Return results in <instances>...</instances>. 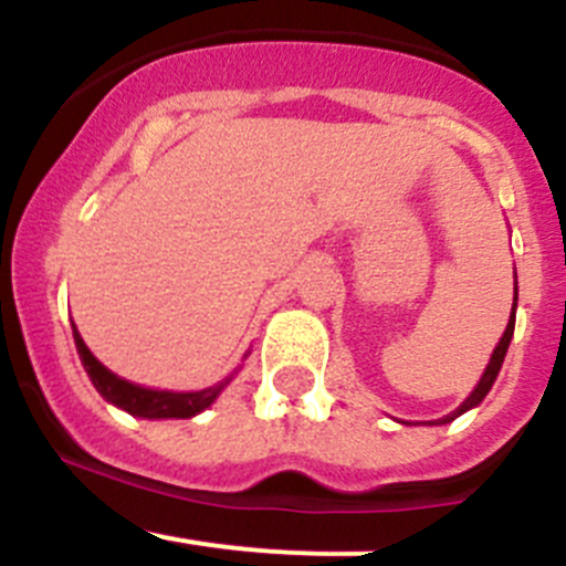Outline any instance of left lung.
Masks as SVG:
<instances>
[{"instance_id":"1","label":"left lung","mask_w":566,"mask_h":566,"mask_svg":"<svg viewBox=\"0 0 566 566\" xmlns=\"http://www.w3.org/2000/svg\"><path fill=\"white\" fill-rule=\"evenodd\" d=\"M515 307H517V281H515V302H512V316H510V324H506V329H504V335H501L499 346L493 348V357H491V363H488L485 373H482L480 384H476L474 392H471L469 398H465L463 403H460L455 411L447 413V417H441V419H436V422H430V424H447V422H452V419L460 417V413L469 411V409H474V406H480L482 400H485V395L491 392L493 381H496V376H499V370H501V363H504V357H506V348H510L512 332H515Z\"/></svg>"}]
</instances>
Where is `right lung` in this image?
Here are the masks:
<instances>
[{
	"mask_svg": "<svg viewBox=\"0 0 566 566\" xmlns=\"http://www.w3.org/2000/svg\"><path fill=\"white\" fill-rule=\"evenodd\" d=\"M75 348H78V357L84 363V370L90 373L92 384H95L97 392L108 400V403L119 406L122 411L133 413V417L144 419H190L196 413L214 403L220 392L229 387V381L234 376H226L223 381H218L214 387L201 389V392H168V389H147L138 387V384L125 381L116 373H111L106 365L97 363L95 354L86 348L84 337L78 335V329L73 326Z\"/></svg>",
	"mask_w": 566,
	"mask_h": 566,
	"instance_id": "add662e5",
	"label": "right lung"
}]
</instances>
